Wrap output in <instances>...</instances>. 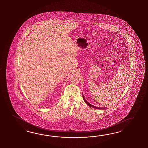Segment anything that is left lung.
Masks as SVG:
<instances>
[{
  "label": "left lung",
  "instance_id": "left-lung-1",
  "mask_svg": "<svg viewBox=\"0 0 148 148\" xmlns=\"http://www.w3.org/2000/svg\"><path fill=\"white\" fill-rule=\"evenodd\" d=\"M82 97H83V98H84V100L85 101V103H86V104L88 105V106H90L91 107H93V108H96V109H105V108H99V107H96V106H95L94 105H92L91 104H90V103H89L87 101H86V99H85V98H84V96L82 95Z\"/></svg>",
  "mask_w": 148,
  "mask_h": 148
}]
</instances>
